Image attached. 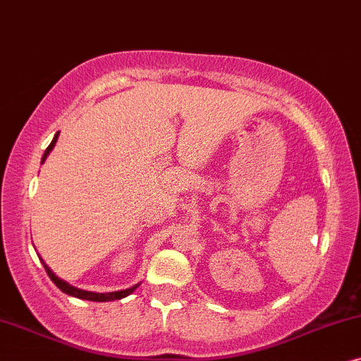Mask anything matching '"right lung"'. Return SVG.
Returning a JSON list of instances; mask_svg holds the SVG:
<instances>
[{
    "label": "right lung",
    "instance_id": "1",
    "mask_svg": "<svg viewBox=\"0 0 361 361\" xmlns=\"http://www.w3.org/2000/svg\"><path fill=\"white\" fill-rule=\"evenodd\" d=\"M57 138H59V132L56 133L54 138H52V142L49 143V147L46 148V152H44V155H42V160H41V163H44V161H46L47 155H49V153L52 152V148H54V145H56ZM39 259H41V257H39ZM41 262H42V266H44V269H46L47 276L51 277V281L54 282V284H56L57 287H59V289H61L62 292H64V294H67V295H72V297H77V299H82V300H90V302H110V300H120V299H123V297L130 295L132 292L135 290L138 286H140V284H135V286H132L130 289L117 290V292H105V294H100V292H89V290H84V289H77V287L71 286L69 282L62 281V279L57 277L56 274L51 271L49 266H47V264H46L44 261H42V259H41Z\"/></svg>",
    "mask_w": 361,
    "mask_h": 361
}]
</instances>
